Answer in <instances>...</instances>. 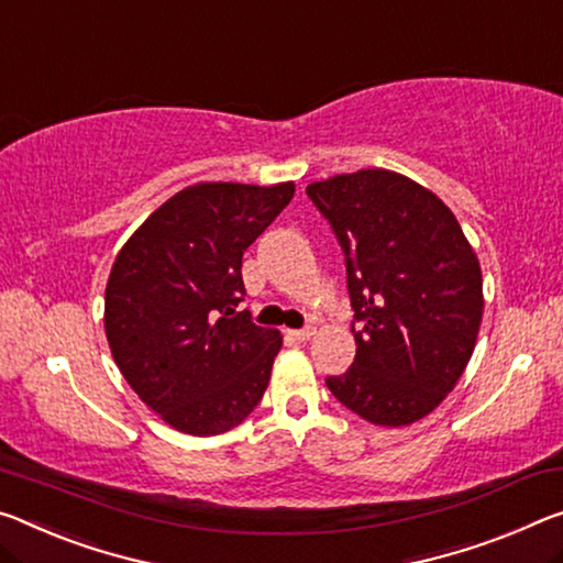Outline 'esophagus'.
Returning <instances> with one entry per match:
<instances>
[{"label": "esophagus", "mask_w": 563, "mask_h": 563, "mask_svg": "<svg viewBox=\"0 0 563 563\" xmlns=\"http://www.w3.org/2000/svg\"><path fill=\"white\" fill-rule=\"evenodd\" d=\"M313 333H316L313 328H298V330H288V335L292 338V341H298V343H306V341H310V338H313Z\"/></svg>", "instance_id": "esophagus-1"}]
</instances>
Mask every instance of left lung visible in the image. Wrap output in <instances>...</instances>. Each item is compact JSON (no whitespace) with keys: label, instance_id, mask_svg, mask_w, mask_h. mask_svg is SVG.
Returning a JSON list of instances; mask_svg holds the SVG:
<instances>
[{"label":"left lung","instance_id":"obj_1","mask_svg":"<svg viewBox=\"0 0 563 563\" xmlns=\"http://www.w3.org/2000/svg\"><path fill=\"white\" fill-rule=\"evenodd\" d=\"M345 255L355 361L325 386L376 426H408L451 394L474 353L484 278L459 220L423 185L358 169L306 187Z\"/></svg>","mask_w":563,"mask_h":563}]
</instances>
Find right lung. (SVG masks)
Listing matches in <instances>:
<instances>
[{"label": "right lung", "mask_w": 563, "mask_h": 563, "mask_svg": "<svg viewBox=\"0 0 563 563\" xmlns=\"http://www.w3.org/2000/svg\"><path fill=\"white\" fill-rule=\"evenodd\" d=\"M296 185L198 183L132 233L104 288V333L124 380L165 423L225 433L253 413L283 335L247 310L243 253Z\"/></svg>", "instance_id": "obj_1"}]
</instances>
